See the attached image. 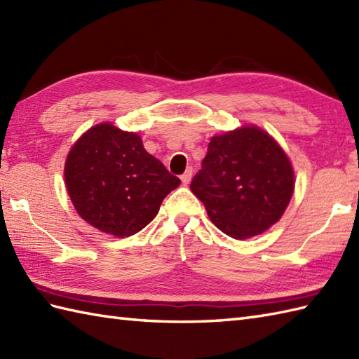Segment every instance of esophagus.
<instances>
[{"mask_svg": "<svg viewBox=\"0 0 359 359\" xmlns=\"http://www.w3.org/2000/svg\"><path fill=\"white\" fill-rule=\"evenodd\" d=\"M191 177H193V168L189 166V168H187V171L180 175L182 184H184V185H188L189 182H191Z\"/></svg>", "mask_w": 359, "mask_h": 359, "instance_id": "34e87169", "label": "esophagus"}]
</instances>
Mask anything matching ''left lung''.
Wrapping results in <instances>:
<instances>
[{
	"mask_svg": "<svg viewBox=\"0 0 359 359\" xmlns=\"http://www.w3.org/2000/svg\"><path fill=\"white\" fill-rule=\"evenodd\" d=\"M293 189L294 172L287 154L257 126L211 137L202 170L191 182L211 222L239 241L276 224Z\"/></svg>",
	"mask_w": 359,
	"mask_h": 359,
	"instance_id": "obj_1",
	"label": "left lung"
}]
</instances>
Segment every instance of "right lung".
Returning <instances> with one entry per match:
<instances>
[{"label":"right lung","mask_w":359,"mask_h":359,"mask_svg":"<svg viewBox=\"0 0 359 359\" xmlns=\"http://www.w3.org/2000/svg\"><path fill=\"white\" fill-rule=\"evenodd\" d=\"M66 189L79 216L97 230L128 238L143 230L180 179L143 148L139 134L95 125L71 148Z\"/></svg>","instance_id":"right-lung-1"}]
</instances>
